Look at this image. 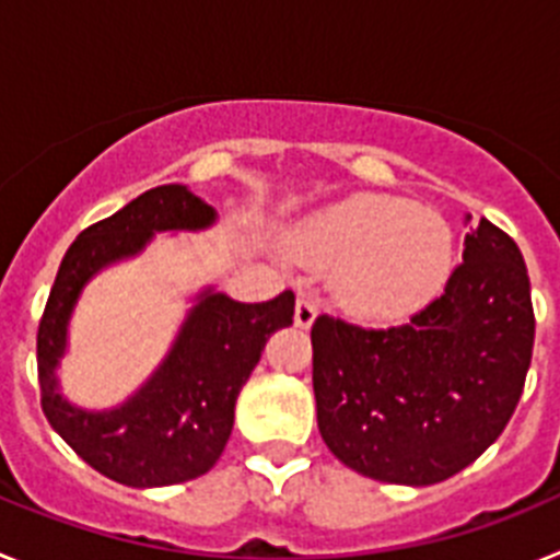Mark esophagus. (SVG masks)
<instances>
[{
    "instance_id": "34e87169",
    "label": "esophagus",
    "mask_w": 560,
    "mask_h": 560,
    "mask_svg": "<svg viewBox=\"0 0 560 560\" xmlns=\"http://www.w3.org/2000/svg\"><path fill=\"white\" fill-rule=\"evenodd\" d=\"M316 319V300L308 294H300L296 296V305H294V323L296 328H311V323Z\"/></svg>"
}]
</instances>
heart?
Instances as JSON below:
<instances>
[{
    "mask_svg": "<svg viewBox=\"0 0 560 560\" xmlns=\"http://www.w3.org/2000/svg\"><path fill=\"white\" fill-rule=\"evenodd\" d=\"M296 252L336 269V289L368 319H404L446 289L454 269V232L440 212L384 192H355L311 215Z\"/></svg>",
    "mask_w": 560,
    "mask_h": 560,
    "instance_id": "1",
    "label": "heart"
}]
</instances>
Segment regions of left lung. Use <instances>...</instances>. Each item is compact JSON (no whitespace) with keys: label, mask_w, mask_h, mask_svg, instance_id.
<instances>
[{"label":"left lung","mask_w":560,"mask_h":560,"mask_svg":"<svg viewBox=\"0 0 560 560\" xmlns=\"http://www.w3.org/2000/svg\"><path fill=\"white\" fill-rule=\"evenodd\" d=\"M471 221V215H465ZM530 277L488 219L438 300L393 328L316 316V423L336 459L378 482L434 485L504 432L533 359Z\"/></svg>","instance_id":"left-lung-1"}]
</instances>
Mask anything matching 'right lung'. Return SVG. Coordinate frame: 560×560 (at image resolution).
Segmentation results:
<instances>
[{"mask_svg":"<svg viewBox=\"0 0 560 560\" xmlns=\"http://www.w3.org/2000/svg\"><path fill=\"white\" fill-rule=\"evenodd\" d=\"M212 221L215 210L185 185L153 187L86 226L58 266L36 339L42 409L78 457L114 482L162 488L210 471L232 434L237 393L266 341L294 323L291 291L269 303H235L207 289L165 361L120 407L89 412L61 398L56 368L83 285L108 264L140 255L153 232L207 230Z\"/></svg>","mask_w":560,"mask_h":560,"instance_id":"1","label":"right lung"}]
</instances>
